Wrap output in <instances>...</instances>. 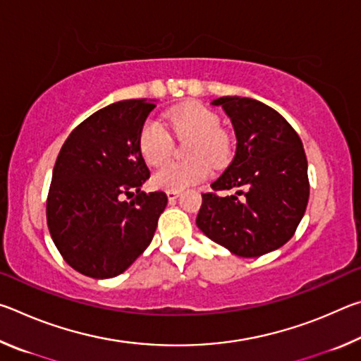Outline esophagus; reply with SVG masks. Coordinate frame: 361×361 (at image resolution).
Instances as JSON below:
<instances>
[{"mask_svg": "<svg viewBox=\"0 0 361 361\" xmlns=\"http://www.w3.org/2000/svg\"><path fill=\"white\" fill-rule=\"evenodd\" d=\"M178 195H180V191H167V197H169L170 202H173V200L178 197Z\"/></svg>", "mask_w": 361, "mask_h": 361, "instance_id": "obj_1", "label": "esophagus"}]
</instances>
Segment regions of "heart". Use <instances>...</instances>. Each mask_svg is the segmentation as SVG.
Returning <instances> with one entry per match:
<instances>
[{
    "mask_svg": "<svg viewBox=\"0 0 361 361\" xmlns=\"http://www.w3.org/2000/svg\"><path fill=\"white\" fill-rule=\"evenodd\" d=\"M178 137H192L188 146L186 162H169L152 175L151 185L162 191H183L188 186L204 181L210 173L209 160L213 166H223L229 161V137L219 129V116L200 103H186L169 116ZM138 148L146 164L161 166L172 154V138L162 124L148 119L138 137Z\"/></svg>",
    "mask_w": 361,
    "mask_h": 361,
    "instance_id": "obj_1",
    "label": "heart"
}]
</instances>
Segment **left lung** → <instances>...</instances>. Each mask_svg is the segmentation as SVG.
I'll return each mask as SVG.
<instances>
[{
    "label": "left lung",
    "mask_w": 361,
    "mask_h": 361,
    "mask_svg": "<svg viewBox=\"0 0 361 361\" xmlns=\"http://www.w3.org/2000/svg\"><path fill=\"white\" fill-rule=\"evenodd\" d=\"M237 148L213 191L202 194L195 218L210 240L242 258H256L288 242L309 200L307 159L296 130L276 109L248 97H219Z\"/></svg>",
    "instance_id": "left-lung-1"
}]
</instances>
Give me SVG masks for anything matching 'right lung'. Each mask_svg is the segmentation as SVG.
<instances>
[{
    "instance_id": "add662e5",
    "label": "right lung",
    "mask_w": 361,
    "mask_h": 361,
    "mask_svg": "<svg viewBox=\"0 0 361 361\" xmlns=\"http://www.w3.org/2000/svg\"><path fill=\"white\" fill-rule=\"evenodd\" d=\"M154 108L146 99L111 103L82 121L59 152L47 226L60 255L82 276H119L154 237L167 195L140 191L149 170L138 148L140 130ZM133 193L126 203L123 195Z\"/></svg>"
}]
</instances>
